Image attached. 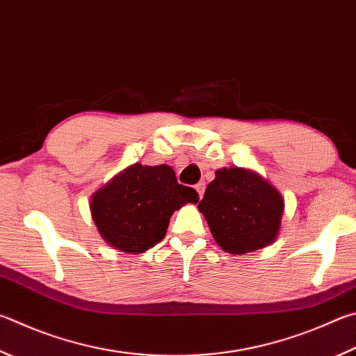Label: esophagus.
<instances>
[{"label": "esophagus", "mask_w": 356, "mask_h": 356, "mask_svg": "<svg viewBox=\"0 0 356 356\" xmlns=\"http://www.w3.org/2000/svg\"><path fill=\"white\" fill-rule=\"evenodd\" d=\"M196 190L199 193V197L204 196V191H205V182H199L196 184Z\"/></svg>", "instance_id": "1"}]
</instances>
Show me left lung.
Wrapping results in <instances>:
<instances>
[{
  "label": "left lung",
  "instance_id": "left-lung-1",
  "mask_svg": "<svg viewBox=\"0 0 356 356\" xmlns=\"http://www.w3.org/2000/svg\"><path fill=\"white\" fill-rule=\"evenodd\" d=\"M283 207L280 193L260 176L241 168H224L216 171L197 209L224 250L245 254L274 241Z\"/></svg>",
  "mask_w": 356,
  "mask_h": 356
}]
</instances>
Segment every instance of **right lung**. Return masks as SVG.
Listing matches in <instances>:
<instances>
[{
  "instance_id": "right-lung-1",
  "label": "right lung",
  "mask_w": 356,
  "mask_h": 356,
  "mask_svg": "<svg viewBox=\"0 0 356 356\" xmlns=\"http://www.w3.org/2000/svg\"><path fill=\"white\" fill-rule=\"evenodd\" d=\"M197 200V191L180 185L168 165L135 163L95 193L90 209L108 244L129 254H143L163 240L174 210Z\"/></svg>"
}]
</instances>
